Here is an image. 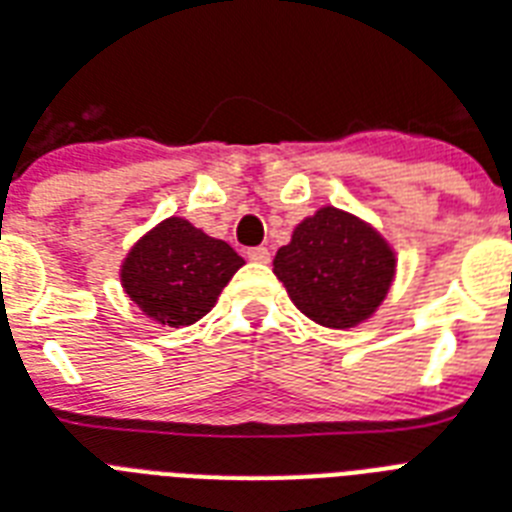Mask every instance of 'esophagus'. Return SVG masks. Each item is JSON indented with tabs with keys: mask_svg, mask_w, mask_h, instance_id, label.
I'll return each mask as SVG.
<instances>
[{
	"mask_svg": "<svg viewBox=\"0 0 512 512\" xmlns=\"http://www.w3.org/2000/svg\"><path fill=\"white\" fill-rule=\"evenodd\" d=\"M246 256L251 261H259V264H269V259H272V253H269V248L264 246H256V248H248Z\"/></svg>",
	"mask_w": 512,
	"mask_h": 512,
	"instance_id": "1",
	"label": "esophagus"
}]
</instances>
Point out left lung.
<instances>
[{"label": "left lung", "instance_id": "obj_1", "mask_svg": "<svg viewBox=\"0 0 512 512\" xmlns=\"http://www.w3.org/2000/svg\"><path fill=\"white\" fill-rule=\"evenodd\" d=\"M274 274L308 319L348 329L369 319L395 277V253L358 217L324 206L274 256Z\"/></svg>", "mask_w": 512, "mask_h": 512}]
</instances>
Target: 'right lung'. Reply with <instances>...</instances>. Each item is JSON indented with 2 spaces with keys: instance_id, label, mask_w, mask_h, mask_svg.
<instances>
[{
  "instance_id": "right-lung-1",
  "label": "right lung",
  "mask_w": 512,
  "mask_h": 512,
  "mask_svg": "<svg viewBox=\"0 0 512 512\" xmlns=\"http://www.w3.org/2000/svg\"><path fill=\"white\" fill-rule=\"evenodd\" d=\"M243 264L225 240L209 238L188 219L170 217L135 243L120 280L130 301L156 324L188 327L209 314Z\"/></svg>"
}]
</instances>
